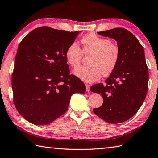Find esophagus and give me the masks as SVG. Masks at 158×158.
Masks as SVG:
<instances>
[{
  "mask_svg": "<svg viewBox=\"0 0 158 158\" xmlns=\"http://www.w3.org/2000/svg\"><path fill=\"white\" fill-rule=\"evenodd\" d=\"M85 87H86V90L87 91H90V85H89L88 84H85Z\"/></svg>",
  "mask_w": 158,
  "mask_h": 158,
  "instance_id": "obj_1",
  "label": "esophagus"
}]
</instances>
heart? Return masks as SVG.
Listing matches in <instances>:
<instances>
[{
  "mask_svg": "<svg viewBox=\"0 0 158 158\" xmlns=\"http://www.w3.org/2000/svg\"><path fill=\"white\" fill-rule=\"evenodd\" d=\"M83 51L78 44L73 42L65 50V58L72 67H77L85 54H91L87 66L79 67L73 73L82 81L88 83L99 80L102 75L108 77L113 73L119 64L120 50L110 39L89 33L81 39Z\"/></svg>",
  "mask_w": 158,
  "mask_h": 158,
  "instance_id": "1",
  "label": "heart"
}]
</instances>
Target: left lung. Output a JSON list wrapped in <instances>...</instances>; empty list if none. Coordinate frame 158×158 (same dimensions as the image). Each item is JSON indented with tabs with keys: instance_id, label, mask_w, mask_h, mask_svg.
I'll list each match as a JSON object with an SVG mask.
<instances>
[{
	"instance_id": "1",
	"label": "left lung",
	"mask_w": 158,
	"mask_h": 158,
	"mask_svg": "<svg viewBox=\"0 0 158 158\" xmlns=\"http://www.w3.org/2000/svg\"><path fill=\"white\" fill-rule=\"evenodd\" d=\"M98 34L116 40L120 50L119 64L113 74L102 83L92 85L90 90L102 94V105L93 113L110 124L131 118L147 96L148 70L142 45L131 31L117 27L98 31Z\"/></svg>"
}]
</instances>
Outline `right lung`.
I'll list each match as a JSON object with an SVG mask.
<instances>
[{"label": "right lung", "instance_id": "obj_1", "mask_svg": "<svg viewBox=\"0 0 158 158\" xmlns=\"http://www.w3.org/2000/svg\"><path fill=\"white\" fill-rule=\"evenodd\" d=\"M78 34L43 26L19 44L11 76L13 101L31 124H50L67 111L74 93L86 90L84 82L70 74L65 58Z\"/></svg>", "mask_w": 158, "mask_h": 158}]
</instances>
